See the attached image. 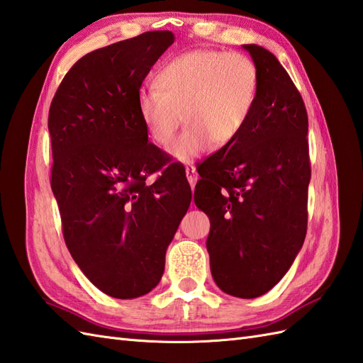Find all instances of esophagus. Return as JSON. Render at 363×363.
Instances as JSON below:
<instances>
[{
  "label": "esophagus",
  "mask_w": 363,
  "mask_h": 363,
  "mask_svg": "<svg viewBox=\"0 0 363 363\" xmlns=\"http://www.w3.org/2000/svg\"><path fill=\"white\" fill-rule=\"evenodd\" d=\"M186 177H188V182H189V184H191V188L196 186L197 179H199L196 166H192V164H191V166H186Z\"/></svg>",
  "instance_id": "esophagus-1"
}]
</instances>
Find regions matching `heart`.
Wrapping results in <instances>:
<instances>
[{
	"label": "heart",
	"mask_w": 363,
	"mask_h": 363,
	"mask_svg": "<svg viewBox=\"0 0 363 363\" xmlns=\"http://www.w3.org/2000/svg\"><path fill=\"white\" fill-rule=\"evenodd\" d=\"M157 89H141L138 117L149 140L167 147L188 123L171 154L182 163L194 162L214 146H231L240 138L259 99L257 65L243 54L191 50L172 58L155 77Z\"/></svg>",
	"instance_id": "heart-1"
}]
</instances>
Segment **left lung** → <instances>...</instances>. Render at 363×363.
<instances>
[{"instance_id": "8db88e82", "label": "left lung", "mask_w": 363, "mask_h": 363, "mask_svg": "<svg viewBox=\"0 0 363 363\" xmlns=\"http://www.w3.org/2000/svg\"><path fill=\"white\" fill-rule=\"evenodd\" d=\"M243 49L259 69L257 104L240 138L200 164L194 201L211 222L217 286L254 298L279 284L302 250L311 164L302 95L269 50Z\"/></svg>"}]
</instances>
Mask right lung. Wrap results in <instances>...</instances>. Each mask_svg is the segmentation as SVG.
<instances>
[{"label": "right lung", "mask_w": 363, "mask_h": 363, "mask_svg": "<svg viewBox=\"0 0 363 363\" xmlns=\"http://www.w3.org/2000/svg\"><path fill=\"white\" fill-rule=\"evenodd\" d=\"M174 40L169 30H154L89 52L50 103V186L65 242L84 276L115 298L158 285L192 199L182 167L163 169L169 158L149 143L137 109L141 83Z\"/></svg>", "instance_id": "obj_1"}]
</instances>
